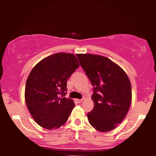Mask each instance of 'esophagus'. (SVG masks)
Returning a JSON list of instances; mask_svg holds the SVG:
<instances>
[{
	"instance_id": "esophagus-1",
	"label": "esophagus",
	"mask_w": 156,
	"mask_h": 156,
	"mask_svg": "<svg viewBox=\"0 0 156 156\" xmlns=\"http://www.w3.org/2000/svg\"><path fill=\"white\" fill-rule=\"evenodd\" d=\"M82 101H83V99H76V101L78 102V103H81Z\"/></svg>"
}]
</instances>
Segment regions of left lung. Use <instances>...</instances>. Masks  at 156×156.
<instances>
[{"label":"left lung","instance_id":"obj_1","mask_svg":"<svg viewBox=\"0 0 156 156\" xmlns=\"http://www.w3.org/2000/svg\"><path fill=\"white\" fill-rule=\"evenodd\" d=\"M94 87V108L87 114L90 124L101 132L110 131L122 122L131 103V84L126 72L107 57L76 55Z\"/></svg>","mask_w":156,"mask_h":156}]
</instances>
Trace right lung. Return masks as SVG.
<instances>
[{
    "mask_svg": "<svg viewBox=\"0 0 156 156\" xmlns=\"http://www.w3.org/2000/svg\"><path fill=\"white\" fill-rule=\"evenodd\" d=\"M80 67L75 55L56 53L38 62L27 77L25 99L36 123L46 129L65 124L74 107L73 100L64 97L67 82Z\"/></svg>",
    "mask_w": 156,
    "mask_h": 156,
    "instance_id": "1",
    "label": "right lung"
}]
</instances>
